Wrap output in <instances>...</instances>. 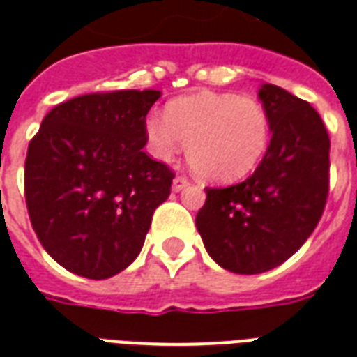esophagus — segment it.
I'll return each mask as SVG.
<instances>
[{
    "instance_id": "1",
    "label": "esophagus",
    "mask_w": 357,
    "mask_h": 357,
    "mask_svg": "<svg viewBox=\"0 0 357 357\" xmlns=\"http://www.w3.org/2000/svg\"><path fill=\"white\" fill-rule=\"evenodd\" d=\"M185 187H189V179H187L185 176H176L174 181H172V189H174V191H181V189H185Z\"/></svg>"
}]
</instances>
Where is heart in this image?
Wrapping results in <instances>:
<instances>
[{"label":"heart","mask_w":357,"mask_h":357,"mask_svg":"<svg viewBox=\"0 0 357 357\" xmlns=\"http://www.w3.org/2000/svg\"><path fill=\"white\" fill-rule=\"evenodd\" d=\"M145 134L160 160H170L187 145L195 174L212 183H232L259 166L271 142V123L252 98L199 92L174 100L166 117L151 113Z\"/></svg>","instance_id":"obj_1"}]
</instances>
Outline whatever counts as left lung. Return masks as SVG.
Here are the masks:
<instances>
[{
    "instance_id": "left-lung-1",
    "label": "left lung",
    "mask_w": 357,
    "mask_h": 357,
    "mask_svg": "<svg viewBox=\"0 0 357 357\" xmlns=\"http://www.w3.org/2000/svg\"><path fill=\"white\" fill-rule=\"evenodd\" d=\"M273 138L252 176L208 187L197 213L206 252L236 274L282 265L318 225L329 192V134L312 105L276 84L259 89Z\"/></svg>"
}]
</instances>
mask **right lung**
Masks as SVG:
<instances>
[{
    "instance_id": "right-lung-1",
    "label": "right lung",
    "mask_w": 357,
    "mask_h": 357,
    "mask_svg": "<svg viewBox=\"0 0 357 357\" xmlns=\"http://www.w3.org/2000/svg\"><path fill=\"white\" fill-rule=\"evenodd\" d=\"M158 91L94 92L47 113L24 165L33 231L70 273L112 278L142 252L174 172L147 157L145 115Z\"/></svg>"
}]
</instances>
